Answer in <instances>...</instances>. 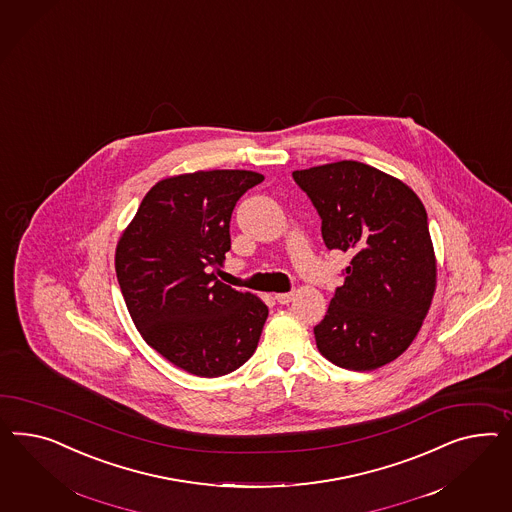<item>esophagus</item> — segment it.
<instances>
[{"label":"esophagus","mask_w":512,"mask_h":512,"mask_svg":"<svg viewBox=\"0 0 512 512\" xmlns=\"http://www.w3.org/2000/svg\"><path fill=\"white\" fill-rule=\"evenodd\" d=\"M292 298H294V292H279V294H276L277 304H289V302H292Z\"/></svg>","instance_id":"34e87169"}]
</instances>
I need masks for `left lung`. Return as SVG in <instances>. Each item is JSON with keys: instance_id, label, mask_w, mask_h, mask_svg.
I'll use <instances>...</instances> for the list:
<instances>
[{"instance_id": "1", "label": "left lung", "mask_w": 512, "mask_h": 512, "mask_svg": "<svg viewBox=\"0 0 512 512\" xmlns=\"http://www.w3.org/2000/svg\"><path fill=\"white\" fill-rule=\"evenodd\" d=\"M322 220L328 249L352 255L324 320L318 352L337 367L374 371L412 345L436 292L427 212L410 186L356 160L294 171Z\"/></svg>"}]
</instances>
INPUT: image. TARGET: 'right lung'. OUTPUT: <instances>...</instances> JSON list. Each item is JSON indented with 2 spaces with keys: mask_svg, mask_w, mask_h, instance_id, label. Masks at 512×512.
I'll return each instance as SVG.
<instances>
[{
  "mask_svg": "<svg viewBox=\"0 0 512 512\" xmlns=\"http://www.w3.org/2000/svg\"><path fill=\"white\" fill-rule=\"evenodd\" d=\"M263 179L212 169L158 180L117 242L115 272L130 317L145 343L186 373H233L259 343L268 307L210 268L231 249L236 201Z\"/></svg>",
  "mask_w": 512,
  "mask_h": 512,
  "instance_id": "obj_1",
  "label": "right lung"
}]
</instances>
